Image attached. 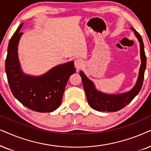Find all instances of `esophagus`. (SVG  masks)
Here are the masks:
<instances>
[{"instance_id": "34e87169", "label": "esophagus", "mask_w": 151, "mask_h": 151, "mask_svg": "<svg viewBox=\"0 0 151 151\" xmlns=\"http://www.w3.org/2000/svg\"><path fill=\"white\" fill-rule=\"evenodd\" d=\"M74 66H75L76 69L78 71L83 66V62L81 59H77L74 61Z\"/></svg>"}]
</instances>
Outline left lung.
Masks as SVG:
<instances>
[{
    "label": "left lung",
    "mask_w": 151,
    "mask_h": 151,
    "mask_svg": "<svg viewBox=\"0 0 151 151\" xmlns=\"http://www.w3.org/2000/svg\"><path fill=\"white\" fill-rule=\"evenodd\" d=\"M134 35L137 38L140 44V57L142 64L135 86L130 91L118 94H108L99 91L96 89L93 82L88 79L82 71L79 74L82 79L84 90L86 94L88 102L94 110L102 112H116L122 109L128 105L137 95L142 87L144 78V72L146 67V57L144 52L143 40L139 34L133 28Z\"/></svg>",
    "instance_id": "obj_1"
}]
</instances>
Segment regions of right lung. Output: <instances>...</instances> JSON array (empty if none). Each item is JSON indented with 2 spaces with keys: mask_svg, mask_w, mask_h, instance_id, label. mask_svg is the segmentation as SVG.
Instances as JSON below:
<instances>
[{
  "mask_svg": "<svg viewBox=\"0 0 151 151\" xmlns=\"http://www.w3.org/2000/svg\"><path fill=\"white\" fill-rule=\"evenodd\" d=\"M21 25L9 42L5 72L13 95L23 106L39 112H50L61 105L66 84L75 73L74 62L52 68L43 75L34 77L22 71L18 57V45L23 33Z\"/></svg>",
  "mask_w": 151,
  "mask_h": 151,
  "instance_id": "1",
  "label": "right lung"
}]
</instances>
